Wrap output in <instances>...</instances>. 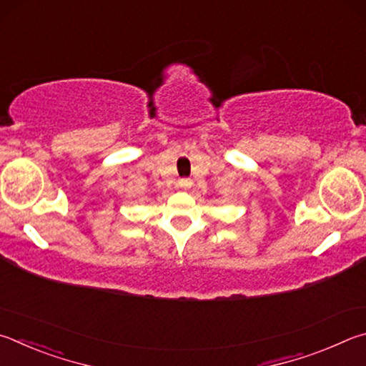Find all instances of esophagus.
<instances>
[{
	"instance_id": "obj_1",
	"label": "esophagus",
	"mask_w": 366,
	"mask_h": 366,
	"mask_svg": "<svg viewBox=\"0 0 366 366\" xmlns=\"http://www.w3.org/2000/svg\"><path fill=\"white\" fill-rule=\"evenodd\" d=\"M178 187L182 188V189H189L191 187H193V182H191L189 178H182L178 182Z\"/></svg>"
}]
</instances>
